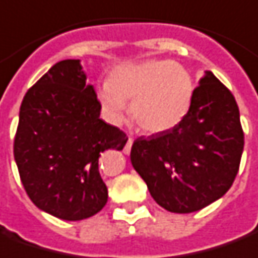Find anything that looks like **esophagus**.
Masks as SVG:
<instances>
[{
    "label": "esophagus",
    "instance_id": "34e87169",
    "mask_svg": "<svg viewBox=\"0 0 258 258\" xmlns=\"http://www.w3.org/2000/svg\"><path fill=\"white\" fill-rule=\"evenodd\" d=\"M133 143H134V140H133L131 137H128V141H127L125 147H124V154H130V151H131V147H133Z\"/></svg>",
    "mask_w": 258,
    "mask_h": 258
}]
</instances>
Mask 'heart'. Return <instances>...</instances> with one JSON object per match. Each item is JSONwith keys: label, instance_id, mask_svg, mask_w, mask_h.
I'll return each mask as SVG.
<instances>
[{"label": "heart", "instance_id": "heart-1", "mask_svg": "<svg viewBox=\"0 0 258 258\" xmlns=\"http://www.w3.org/2000/svg\"><path fill=\"white\" fill-rule=\"evenodd\" d=\"M194 94L195 82L185 66L171 60H147L115 68L97 97L113 122H122L127 103H131L137 125L145 133L158 134L172 130L186 117Z\"/></svg>", "mask_w": 258, "mask_h": 258}]
</instances>
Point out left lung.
<instances>
[{"instance_id":"left-lung-1","label":"left lung","mask_w":258,"mask_h":258,"mask_svg":"<svg viewBox=\"0 0 258 258\" xmlns=\"http://www.w3.org/2000/svg\"><path fill=\"white\" fill-rule=\"evenodd\" d=\"M243 147L237 103L208 70L186 117L165 133L137 138L130 158L159 206L173 213H192L230 189Z\"/></svg>"}]
</instances>
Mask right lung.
Returning <instances> with one entry per match:
<instances>
[{
    "label": "right lung",
    "instance_id": "add662e5",
    "mask_svg": "<svg viewBox=\"0 0 258 258\" xmlns=\"http://www.w3.org/2000/svg\"><path fill=\"white\" fill-rule=\"evenodd\" d=\"M79 59L53 64L26 92L14 157L29 199L63 220H83L107 203L100 154L121 151L127 136L100 118L101 104Z\"/></svg>",
    "mask_w": 258,
    "mask_h": 258
}]
</instances>
